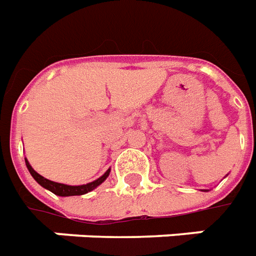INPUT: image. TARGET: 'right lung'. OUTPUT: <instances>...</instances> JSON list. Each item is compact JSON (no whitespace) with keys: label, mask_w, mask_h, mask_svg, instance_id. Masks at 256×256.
<instances>
[{"label":"right lung","mask_w":256,"mask_h":256,"mask_svg":"<svg viewBox=\"0 0 256 256\" xmlns=\"http://www.w3.org/2000/svg\"><path fill=\"white\" fill-rule=\"evenodd\" d=\"M26 167H28V170H30V176H34V180H36L40 186H43L44 189L50 190V192H52L54 194L60 196V197H68V196H82V194L89 193V192L96 189L97 186L101 185L104 180H106L108 176H109V172H110V168H108L106 172H105L102 176H100L98 180H93V182H90V184L80 185V186H70V185H64V184H58V182H54V180H47V178L42 176L40 174H38V172H34L26 159Z\"/></svg>","instance_id":"right-lung-1"}]
</instances>
